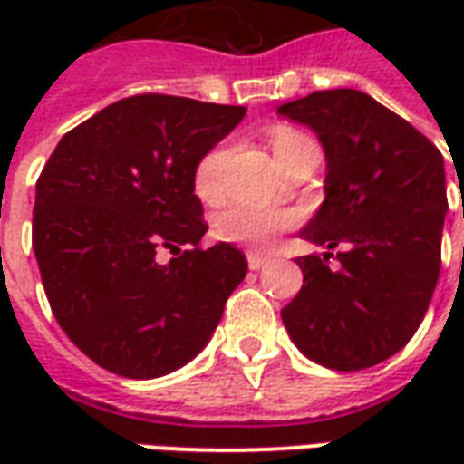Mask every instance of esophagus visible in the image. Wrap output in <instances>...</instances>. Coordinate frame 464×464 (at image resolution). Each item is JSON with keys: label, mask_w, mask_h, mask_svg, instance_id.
I'll list each match as a JSON object with an SVG mask.
<instances>
[{"label": "esophagus", "mask_w": 464, "mask_h": 464, "mask_svg": "<svg viewBox=\"0 0 464 464\" xmlns=\"http://www.w3.org/2000/svg\"><path fill=\"white\" fill-rule=\"evenodd\" d=\"M266 263H268V256H263V253H256V251L248 253V268H251V271H258V268H263Z\"/></svg>", "instance_id": "1"}]
</instances>
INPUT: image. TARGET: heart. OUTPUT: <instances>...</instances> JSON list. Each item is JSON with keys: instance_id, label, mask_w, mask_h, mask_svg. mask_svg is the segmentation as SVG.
I'll use <instances>...</instances> for the list:
<instances>
[{"instance_id": "b5f03b06", "label": "heart", "mask_w": 464, "mask_h": 464, "mask_svg": "<svg viewBox=\"0 0 464 464\" xmlns=\"http://www.w3.org/2000/svg\"><path fill=\"white\" fill-rule=\"evenodd\" d=\"M311 139L303 136L301 131L293 129H276L271 136V146L276 151V159L288 156L295 149H301L303 143ZM228 161V143H218L211 151L203 153V159L196 163L193 171V188L201 196L203 201H216L223 193V171ZM295 223V213L278 211V208H258V206H231L216 218V233L218 238L241 246H266L276 233L291 228Z\"/></svg>"}]
</instances>
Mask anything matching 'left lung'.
Returning a JSON list of instances; mask_svg holds the SVG:
<instances>
[{
    "label": "left lung",
    "mask_w": 464,
    "mask_h": 464,
    "mask_svg": "<svg viewBox=\"0 0 464 464\" xmlns=\"http://www.w3.org/2000/svg\"><path fill=\"white\" fill-rule=\"evenodd\" d=\"M323 143L325 201L301 236L338 253L303 256V288L281 311L305 358L365 370L408 345L440 276L445 163L428 136L355 89L315 92L278 109Z\"/></svg>",
    "instance_id": "1"
}]
</instances>
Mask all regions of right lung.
I'll list each match as a JSON object with an SVG mask.
<instances>
[{"label": "right lung", "mask_w": 464, "mask_h": 464, "mask_svg": "<svg viewBox=\"0 0 464 464\" xmlns=\"http://www.w3.org/2000/svg\"><path fill=\"white\" fill-rule=\"evenodd\" d=\"M243 106L139 94L64 133L36 181L32 246L69 341L116 375L149 380L211 341L248 261L201 248L193 171ZM169 250V264L158 253Z\"/></svg>", "instance_id": "right-lung-1"}]
</instances>
